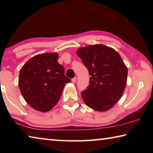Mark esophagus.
<instances>
[{
	"label": "esophagus",
	"instance_id": "obj_1",
	"mask_svg": "<svg viewBox=\"0 0 153 153\" xmlns=\"http://www.w3.org/2000/svg\"><path fill=\"white\" fill-rule=\"evenodd\" d=\"M76 80H77V77H74L73 79H71V82H72V83H74V84H76Z\"/></svg>",
	"mask_w": 153,
	"mask_h": 153
}]
</instances>
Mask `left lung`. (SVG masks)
Masks as SVG:
<instances>
[{"mask_svg": "<svg viewBox=\"0 0 153 153\" xmlns=\"http://www.w3.org/2000/svg\"><path fill=\"white\" fill-rule=\"evenodd\" d=\"M77 55L89 72L90 84L82 92L84 102L97 111H106L120 99L125 90L128 69L117 51L103 45L80 48Z\"/></svg>", "mask_w": 153, "mask_h": 153, "instance_id": "obj_1", "label": "left lung"}]
</instances>
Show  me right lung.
<instances>
[{"label": "right lung", "instance_id": "obj_1", "mask_svg": "<svg viewBox=\"0 0 153 153\" xmlns=\"http://www.w3.org/2000/svg\"><path fill=\"white\" fill-rule=\"evenodd\" d=\"M56 53H43L29 59L19 72V87L23 97L35 110L47 112L60 98L66 83L63 66Z\"/></svg>", "mask_w": 153, "mask_h": 153}]
</instances>
